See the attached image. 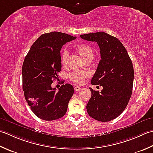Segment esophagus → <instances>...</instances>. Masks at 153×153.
Returning <instances> with one entry per match:
<instances>
[{
  "mask_svg": "<svg viewBox=\"0 0 153 153\" xmlns=\"http://www.w3.org/2000/svg\"><path fill=\"white\" fill-rule=\"evenodd\" d=\"M81 89H82V88L79 86H76L74 87V90H76V91H79V90H81Z\"/></svg>",
  "mask_w": 153,
  "mask_h": 153,
  "instance_id": "obj_1",
  "label": "esophagus"
}]
</instances>
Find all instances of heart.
I'll return each mask as SVG.
<instances>
[{"mask_svg": "<svg viewBox=\"0 0 153 153\" xmlns=\"http://www.w3.org/2000/svg\"><path fill=\"white\" fill-rule=\"evenodd\" d=\"M76 50L79 53L82 59H85L87 57H92L94 55V52L92 48L89 45L81 44L79 45L76 47ZM68 56V53L67 51H64L61 55V60L62 64H65L67 61ZM88 76V74L86 72H82V71H74L73 72L71 73L68 74V79L73 82L76 84H82L85 81V78Z\"/></svg>", "mask_w": 153, "mask_h": 153, "instance_id": "heart-1", "label": "heart"}]
</instances>
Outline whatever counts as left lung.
<instances>
[{
  "label": "left lung",
  "instance_id": "8db88e82",
  "mask_svg": "<svg viewBox=\"0 0 153 153\" xmlns=\"http://www.w3.org/2000/svg\"><path fill=\"white\" fill-rule=\"evenodd\" d=\"M83 39L97 42L101 60L91 80L103 87L100 92L89 88L92 96L86 105L89 116L100 121H110L126 109L131 96L134 78L132 61L121 42L100 32L80 35Z\"/></svg>",
  "mask_w": 153,
  "mask_h": 153
}]
</instances>
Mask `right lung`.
Instances as JSON below:
<instances>
[{
  "label": "right lung",
  "mask_w": 153,
  "mask_h": 153,
  "mask_svg": "<svg viewBox=\"0 0 153 153\" xmlns=\"http://www.w3.org/2000/svg\"><path fill=\"white\" fill-rule=\"evenodd\" d=\"M76 37L58 32L42 34L24 59L22 71L24 97L33 114L43 120H55L66 114L74 88L65 84L56 92L51 84L58 80L61 70L62 47Z\"/></svg>",
  "instance_id": "obj_1"
}]
</instances>
